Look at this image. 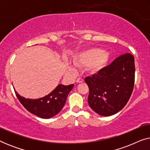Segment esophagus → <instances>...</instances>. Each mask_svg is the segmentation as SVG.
Masks as SVG:
<instances>
[{
    "instance_id": "34e87169",
    "label": "esophagus",
    "mask_w": 150,
    "mask_h": 150,
    "mask_svg": "<svg viewBox=\"0 0 150 150\" xmlns=\"http://www.w3.org/2000/svg\"><path fill=\"white\" fill-rule=\"evenodd\" d=\"M83 81H84V80H83V79H81V78H79V79H78L76 80V83H83Z\"/></svg>"
}]
</instances>
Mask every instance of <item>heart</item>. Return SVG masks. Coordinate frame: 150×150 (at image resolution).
<instances>
[{"instance_id": "obj_1", "label": "heart", "mask_w": 150, "mask_h": 150, "mask_svg": "<svg viewBox=\"0 0 150 150\" xmlns=\"http://www.w3.org/2000/svg\"><path fill=\"white\" fill-rule=\"evenodd\" d=\"M110 60V54L99 48H91L81 52L73 59V63L76 66L89 65L90 70L96 72L103 68ZM66 67L73 70L74 67L69 61H65Z\"/></svg>"}]
</instances>
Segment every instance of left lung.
I'll list each match as a JSON object with an SVG mask.
<instances>
[{
	"label": "left lung",
	"mask_w": 150,
	"mask_h": 150,
	"mask_svg": "<svg viewBox=\"0 0 150 150\" xmlns=\"http://www.w3.org/2000/svg\"><path fill=\"white\" fill-rule=\"evenodd\" d=\"M134 58L130 53L116 58L92 76L86 77L89 89L88 103L102 116H110L124 107L134 84Z\"/></svg>",
	"instance_id": "left-lung-1"
}]
</instances>
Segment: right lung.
Instances as JSON below:
<instances>
[{"label":"right lung","instance_id":"right-lung-1","mask_svg":"<svg viewBox=\"0 0 150 150\" xmlns=\"http://www.w3.org/2000/svg\"><path fill=\"white\" fill-rule=\"evenodd\" d=\"M73 87L74 84L67 86L60 84L48 95L38 99L25 98L14 90L20 103L28 111L40 118L49 119L61 111Z\"/></svg>","mask_w":150,"mask_h":150}]
</instances>
